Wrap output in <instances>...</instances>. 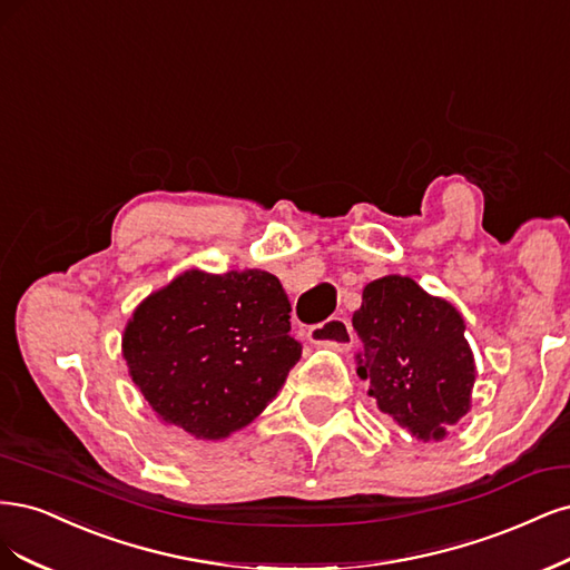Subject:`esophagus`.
I'll return each instance as SVG.
<instances>
[{
	"label": "esophagus",
	"mask_w": 570,
	"mask_h": 570,
	"mask_svg": "<svg viewBox=\"0 0 570 570\" xmlns=\"http://www.w3.org/2000/svg\"><path fill=\"white\" fill-rule=\"evenodd\" d=\"M307 338L309 343H315L317 347H332V351H347L353 343V332L351 324L343 317H332L322 324H315L307 328Z\"/></svg>",
	"instance_id": "1"
}]
</instances>
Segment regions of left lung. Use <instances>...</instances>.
<instances>
[{
  "label": "left lung",
  "instance_id": "obj_1",
  "mask_svg": "<svg viewBox=\"0 0 570 570\" xmlns=\"http://www.w3.org/2000/svg\"><path fill=\"white\" fill-rule=\"evenodd\" d=\"M353 326L364 345L357 374L379 410L419 440L445 438L469 412L475 381L459 309L389 274L364 286Z\"/></svg>",
  "mask_w": 570,
  "mask_h": 570
}]
</instances>
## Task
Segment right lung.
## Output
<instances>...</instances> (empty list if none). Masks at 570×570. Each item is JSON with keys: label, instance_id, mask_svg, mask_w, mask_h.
Returning <instances> with one entry per match:
<instances>
[{"label": "right lung", "instance_id": "obj_1", "mask_svg": "<svg viewBox=\"0 0 570 570\" xmlns=\"http://www.w3.org/2000/svg\"><path fill=\"white\" fill-rule=\"evenodd\" d=\"M288 312L269 272L189 269L135 309L122 357L165 424L223 440L269 405L301 360Z\"/></svg>", "mask_w": 570, "mask_h": 570}]
</instances>
